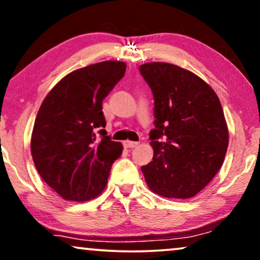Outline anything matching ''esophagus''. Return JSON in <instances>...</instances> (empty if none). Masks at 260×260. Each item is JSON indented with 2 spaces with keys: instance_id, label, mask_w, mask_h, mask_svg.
<instances>
[{
  "instance_id": "1",
  "label": "esophagus",
  "mask_w": 260,
  "mask_h": 260,
  "mask_svg": "<svg viewBox=\"0 0 260 260\" xmlns=\"http://www.w3.org/2000/svg\"><path fill=\"white\" fill-rule=\"evenodd\" d=\"M138 145V142H133V141H125L124 142V147L125 148H135Z\"/></svg>"
}]
</instances>
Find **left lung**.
Listing matches in <instances>:
<instances>
[{
  "instance_id": "8db88e82",
  "label": "left lung",
  "mask_w": 260,
  "mask_h": 260,
  "mask_svg": "<svg viewBox=\"0 0 260 260\" xmlns=\"http://www.w3.org/2000/svg\"><path fill=\"white\" fill-rule=\"evenodd\" d=\"M155 101L152 161L142 167L154 193L189 199L211 182L229 147V127L214 90L190 71L168 62L140 66Z\"/></svg>"
}]
</instances>
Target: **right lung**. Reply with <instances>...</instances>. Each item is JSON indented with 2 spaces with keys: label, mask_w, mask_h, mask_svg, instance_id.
Here are the masks:
<instances>
[{
  "label": "right lung",
  "mask_w": 260,
  "mask_h": 260,
  "mask_svg": "<svg viewBox=\"0 0 260 260\" xmlns=\"http://www.w3.org/2000/svg\"><path fill=\"white\" fill-rule=\"evenodd\" d=\"M125 70V62L108 60L73 71L39 109L31 157L42 180L63 200L84 202L101 195L122 155V143L106 136L102 103Z\"/></svg>",
  "instance_id": "right-lung-1"
}]
</instances>
